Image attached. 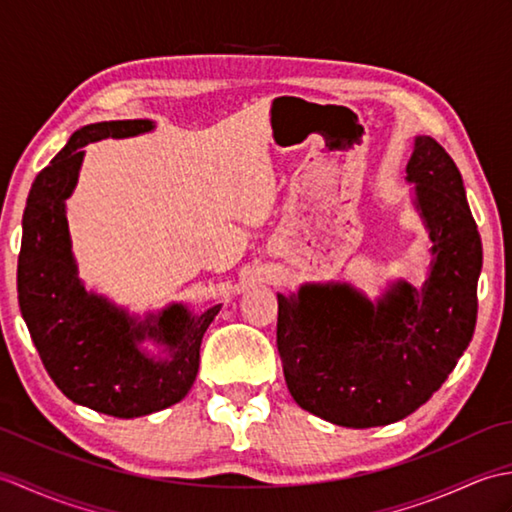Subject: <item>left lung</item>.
I'll list each match as a JSON object with an SVG mask.
<instances>
[{
	"label": "left lung",
	"instance_id": "left-lung-1",
	"mask_svg": "<svg viewBox=\"0 0 512 512\" xmlns=\"http://www.w3.org/2000/svg\"><path fill=\"white\" fill-rule=\"evenodd\" d=\"M407 182L431 239L420 288L398 279L369 301L330 281L277 295V350L290 396L339 427L407 418L442 387L475 332L482 239L460 171L436 140L416 136Z\"/></svg>",
	"mask_w": 512,
	"mask_h": 512
}]
</instances>
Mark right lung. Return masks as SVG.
Wrapping results in <instances>:
<instances>
[{"instance_id": "add662e5", "label": "right lung", "mask_w": 512, "mask_h": 512, "mask_svg": "<svg viewBox=\"0 0 512 512\" xmlns=\"http://www.w3.org/2000/svg\"><path fill=\"white\" fill-rule=\"evenodd\" d=\"M151 129V121H105L76 129L32 182L21 220L19 308L43 367L76 405L114 418L147 416L189 394L202 336L222 308L217 303L193 312L184 303H169L138 317L79 279L65 200L79 182L83 147ZM149 342L156 353L146 347Z\"/></svg>"}]
</instances>
